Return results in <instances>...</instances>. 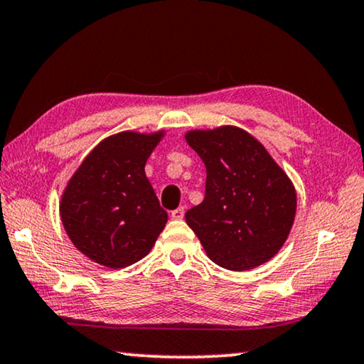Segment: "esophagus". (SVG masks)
Masks as SVG:
<instances>
[{"label": "esophagus", "instance_id": "obj_1", "mask_svg": "<svg viewBox=\"0 0 364 364\" xmlns=\"http://www.w3.org/2000/svg\"><path fill=\"white\" fill-rule=\"evenodd\" d=\"M183 215H186V210H183L182 207H178V208L172 210V212H171V217H172V220H182V218H183Z\"/></svg>", "mask_w": 364, "mask_h": 364}]
</instances>
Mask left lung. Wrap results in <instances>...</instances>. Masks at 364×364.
Returning <instances> with one entry per match:
<instances>
[{
  "label": "left lung",
  "mask_w": 364,
  "mask_h": 364,
  "mask_svg": "<svg viewBox=\"0 0 364 364\" xmlns=\"http://www.w3.org/2000/svg\"><path fill=\"white\" fill-rule=\"evenodd\" d=\"M186 139L207 167L203 202L186 220L210 259L230 271L269 261L296 217V191L286 172L235 126L191 131Z\"/></svg>",
  "instance_id": "1"
}]
</instances>
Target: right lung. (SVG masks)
<instances>
[{
  "mask_svg": "<svg viewBox=\"0 0 364 364\" xmlns=\"http://www.w3.org/2000/svg\"><path fill=\"white\" fill-rule=\"evenodd\" d=\"M162 133H124L102 141L68 182L60 218L72 243L112 269L134 264L164 230L167 212L144 166Z\"/></svg>",
  "mask_w": 364,
  "mask_h": 364,
  "instance_id": "1",
  "label": "right lung"
}]
</instances>
